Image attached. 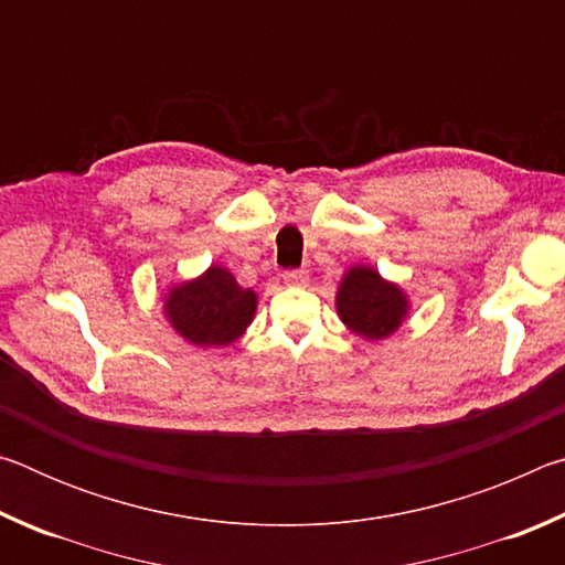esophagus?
Segmentation results:
<instances>
[{
  "instance_id": "obj_1",
  "label": "esophagus",
  "mask_w": 565,
  "mask_h": 565,
  "mask_svg": "<svg viewBox=\"0 0 565 565\" xmlns=\"http://www.w3.org/2000/svg\"><path fill=\"white\" fill-rule=\"evenodd\" d=\"M284 281L289 284V286H306V284H309V271H306V269L286 271L284 274Z\"/></svg>"
}]
</instances>
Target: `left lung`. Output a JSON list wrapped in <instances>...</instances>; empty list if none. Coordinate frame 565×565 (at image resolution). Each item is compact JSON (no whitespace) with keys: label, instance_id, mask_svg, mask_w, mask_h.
<instances>
[{"label":"left lung","instance_id":"8db88e82","mask_svg":"<svg viewBox=\"0 0 565 565\" xmlns=\"http://www.w3.org/2000/svg\"><path fill=\"white\" fill-rule=\"evenodd\" d=\"M411 301L398 284L381 276L374 266L356 264L343 274L337 291V313L351 333L381 341L406 321Z\"/></svg>","mask_w":565,"mask_h":565}]
</instances>
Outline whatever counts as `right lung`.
Listing matches in <instances>:
<instances>
[{
  "instance_id": "add662e5",
  "label": "right lung",
  "mask_w": 565,
  "mask_h": 565,
  "mask_svg": "<svg viewBox=\"0 0 565 565\" xmlns=\"http://www.w3.org/2000/svg\"><path fill=\"white\" fill-rule=\"evenodd\" d=\"M164 317L181 339L202 349L232 347L254 321L259 296L244 289L234 274L212 264L196 279L171 284L161 296Z\"/></svg>"
}]
</instances>
